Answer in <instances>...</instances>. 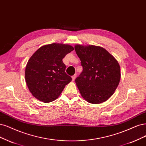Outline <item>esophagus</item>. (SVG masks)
Segmentation results:
<instances>
[{
	"label": "esophagus",
	"instance_id": "1",
	"mask_svg": "<svg viewBox=\"0 0 146 146\" xmlns=\"http://www.w3.org/2000/svg\"><path fill=\"white\" fill-rule=\"evenodd\" d=\"M75 78H76V74L74 75H73V76L72 77V81H74L75 79Z\"/></svg>",
	"mask_w": 146,
	"mask_h": 146
}]
</instances>
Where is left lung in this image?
I'll return each instance as SVG.
<instances>
[{
	"mask_svg": "<svg viewBox=\"0 0 146 146\" xmlns=\"http://www.w3.org/2000/svg\"><path fill=\"white\" fill-rule=\"evenodd\" d=\"M74 48L83 66L82 74L75 79L82 97L92 104L107 101L121 78L118 61L101 46L77 44Z\"/></svg>",
	"mask_w": 146,
	"mask_h": 146,
	"instance_id": "1",
	"label": "left lung"
}]
</instances>
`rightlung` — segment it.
<instances>
[{
    "label": "right lung",
    "mask_w": 146,
    "mask_h": 146,
    "mask_svg": "<svg viewBox=\"0 0 146 146\" xmlns=\"http://www.w3.org/2000/svg\"><path fill=\"white\" fill-rule=\"evenodd\" d=\"M74 49L68 44H45L30 57L25 68V82L33 96L44 103L52 102L62 92L71 77L65 72L63 58Z\"/></svg>",
    "instance_id": "1"
}]
</instances>
